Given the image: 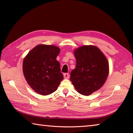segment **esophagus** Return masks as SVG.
Masks as SVG:
<instances>
[{
	"mask_svg": "<svg viewBox=\"0 0 133 133\" xmlns=\"http://www.w3.org/2000/svg\"><path fill=\"white\" fill-rule=\"evenodd\" d=\"M63 76L64 78H66V79H68L69 78V73H64L63 74Z\"/></svg>",
	"mask_w": 133,
	"mask_h": 133,
	"instance_id": "obj_1",
	"label": "esophagus"
}]
</instances>
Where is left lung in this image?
I'll return each instance as SVG.
<instances>
[{"label": "left lung", "instance_id": "obj_1", "mask_svg": "<svg viewBox=\"0 0 133 133\" xmlns=\"http://www.w3.org/2000/svg\"><path fill=\"white\" fill-rule=\"evenodd\" d=\"M76 66L70 80L80 94L89 96L104 84L109 72L107 59L96 46L84 45L74 51Z\"/></svg>", "mask_w": 133, "mask_h": 133}]
</instances>
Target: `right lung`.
Masks as SVG:
<instances>
[{
  "label": "right lung",
  "mask_w": 133,
  "mask_h": 133,
  "mask_svg": "<svg viewBox=\"0 0 133 133\" xmlns=\"http://www.w3.org/2000/svg\"><path fill=\"white\" fill-rule=\"evenodd\" d=\"M60 49L54 45H38L33 48L23 62V72L36 93L48 95L58 89L63 79L61 65L56 61Z\"/></svg>",
  "instance_id": "right-lung-1"
}]
</instances>
